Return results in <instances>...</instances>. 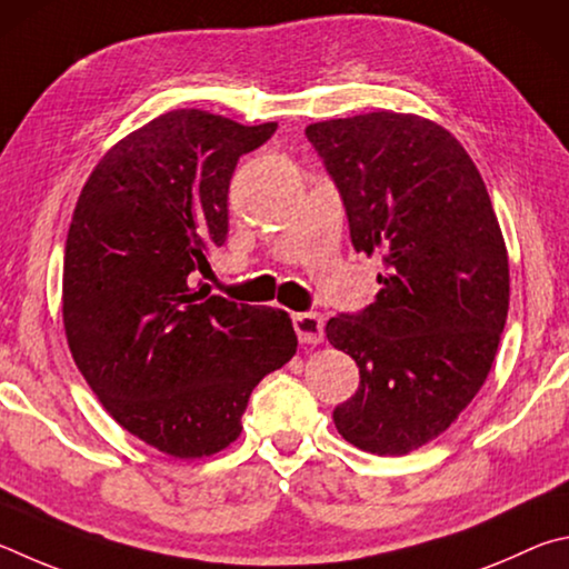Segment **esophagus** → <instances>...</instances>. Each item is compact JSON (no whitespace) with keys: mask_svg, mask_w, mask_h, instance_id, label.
<instances>
[{"mask_svg":"<svg viewBox=\"0 0 569 569\" xmlns=\"http://www.w3.org/2000/svg\"><path fill=\"white\" fill-rule=\"evenodd\" d=\"M295 330L300 335V340L305 345H322L325 342V320L315 312H305V315H295L292 317Z\"/></svg>","mask_w":569,"mask_h":569,"instance_id":"esophagus-1","label":"esophagus"}]
</instances>
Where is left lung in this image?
<instances>
[{"mask_svg": "<svg viewBox=\"0 0 569 569\" xmlns=\"http://www.w3.org/2000/svg\"><path fill=\"white\" fill-rule=\"evenodd\" d=\"M350 219L357 252L382 262L380 292L325 332L360 367L337 432L397 457L440 437L480 392L510 310V264L482 174L442 124L380 112L305 129Z\"/></svg>", "mask_w": 569, "mask_h": 569, "instance_id": "8db88e82", "label": "left lung"}]
</instances>
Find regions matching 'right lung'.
<instances>
[{
	"label": "right lung",
	"mask_w": 569,
	"mask_h": 569,
	"mask_svg": "<svg viewBox=\"0 0 569 569\" xmlns=\"http://www.w3.org/2000/svg\"><path fill=\"white\" fill-rule=\"evenodd\" d=\"M274 129L204 109L159 114L107 149L69 224V352L109 417L174 460L232 445L259 380L297 352L284 310L192 284L224 244L237 159Z\"/></svg>",
	"instance_id": "1"
}]
</instances>
